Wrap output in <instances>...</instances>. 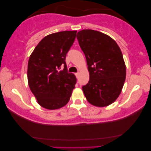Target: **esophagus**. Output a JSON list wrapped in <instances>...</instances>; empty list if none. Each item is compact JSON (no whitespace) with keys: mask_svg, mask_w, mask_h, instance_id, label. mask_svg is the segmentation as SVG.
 <instances>
[{"mask_svg":"<svg viewBox=\"0 0 151 151\" xmlns=\"http://www.w3.org/2000/svg\"><path fill=\"white\" fill-rule=\"evenodd\" d=\"M75 75H76V77H77V78H78V77H79V75H80V73H78H78H75Z\"/></svg>","mask_w":151,"mask_h":151,"instance_id":"esophagus-1","label":"esophagus"}]
</instances>
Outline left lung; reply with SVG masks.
I'll list each match as a JSON object with an SVG mask.
<instances>
[{
	"mask_svg": "<svg viewBox=\"0 0 151 151\" xmlns=\"http://www.w3.org/2000/svg\"><path fill=\"white\" fill-rule=\"evenodd\" d=\"M76 36L89 72V81L82 86L84 96L96 106L110 105L118 98L126 79L121 49L113 38L98 31L84 29Z\"/></svg>",
	"mask_w": 151,
	"mask_h": 151,
	"instance_id": "8db88e82",
	"label": "left lung"
}]
</instances>
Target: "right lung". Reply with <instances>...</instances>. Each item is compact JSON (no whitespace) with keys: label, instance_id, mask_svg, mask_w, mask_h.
<instances>
[{"label":"right lung","instance_id":"obj_1","mask_svg":"<svg viewBox=\"0 0 151 151\" xmlns=\"http://www.w3.org/2000/svg\"><path fill=\"white\" fill-rule=\"evenodd\" d=\"M77 31H64L42 38L31 54L27 79L38 103L49 110L65 106L75 88L76 78L68 73L66 55L75 41ZM64 69L60 70L61 66Z\"/></svg>","mask_w":151,"mask_h":151}]
</instances>
